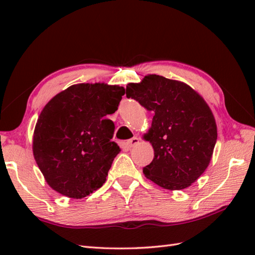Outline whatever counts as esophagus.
I'll list each match as a JSON object with an SVG mask.
<instances>
[{
    "instance_id": "1",
    "label": "esophagus",
    "mask_w": 255,
    "mask_h": 255,
    "mask_svg": "<svg viewBox=\"0 0 255 255\" xmlns=\"http://www.w3.org/2000/svg\"><path fill=\"white\" fill-rule=\"evenodd\" d=\"M139 138L138 137H133V138H131V139H129V140H127V145L129 148H132V147H134V145L136 144H138L139 143Z\"/></svg>"
}]
</instances>
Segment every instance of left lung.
<instances>
[{
	"instance_id": "1",
	"label": "left lung",
	"mask_w": 255,
	"mask_h": 255,
	"mask_svg": "<svg viewBox=\"0 0 255 255\" xmlns=\"http://www.w3.org/2000/svg\"><path fill=\"white\" fill-rule=\"evenodd\" d=\"M128 99L140 103L153 118L143 134L154 150L143 174L170 191L191 186L210 163L217 141V125L207 103L181 81L148 74L126 86Z\"/></svg>"
}]
</instances>
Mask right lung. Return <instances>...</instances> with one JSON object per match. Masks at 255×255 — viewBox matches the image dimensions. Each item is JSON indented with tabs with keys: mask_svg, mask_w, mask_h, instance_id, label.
<instances>
[{
	"mask_svg": "<svg viewBox=\"0 0 255 255\" xmlns=\"http://www.w3.org/2000/svg\"><path fill=\"white\" fill-rule=\"evenodd\" d=\"M125 89L105 83L69 86L47 103L37 119L32 153L53 191L79 199L106 181L117 143L107 118L118 108Z\"/></svg>",
	"mask_w": 255,
	"mask_h": 255,
	"instance_id": "1",
	"label": "right lung"
}]
</instances>
